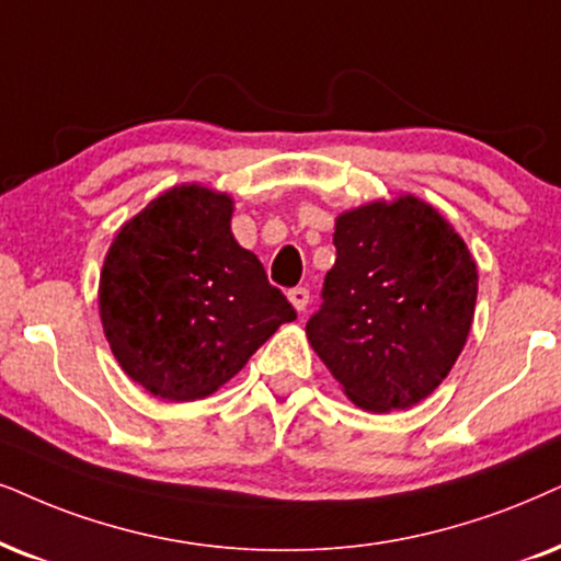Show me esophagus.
<instances>
[{
  "instance_id": "1",
  "label": "esophagus",
  "mask_w": 561,
  "mask_h": 561,
  "mask_svg": "<svg viewBox=\"0 0 561 561\" xmlns=\"http://www.w3.org/2000/svg\"><path fill=\"white\" fill-rule=\"evenodd\" d=\"M287 297H289V302L295 305V310H300V313H302V310L308 308V302H310V289L308 287H293L287 293Z\"/></svg>"
}]
</instances>
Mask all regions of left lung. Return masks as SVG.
Returning <instances> with one entry per match:
<instances>
[{"label":"left lung","mask_w":561,"mask_h":561,"mask_svg":"<svg viewBox=\"0 0 561 561\" xmlns=\"http://www.w3.org/2000/svg\"><path fill=\"white\" fill-rule=\"evenodd\" d=\"M310 346L367 411L409 409L435 391L471 331L479 274L456 230L414 196L344 211Z\"/></svg>","instance_id":"left-lung-1"}]
</instances>
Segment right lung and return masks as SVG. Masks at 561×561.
Wrapping results in <instances>:
<instances>
[{"label": "right lung", "instance_id": "right-lung-1", "mask_svg": "<svg viewBox=\"0 0 561 561\" xmlns=\"http://www.w3.org/2000/svg\"><path fill=\"white\" fill-rule=\"evenodd\" d=\"M230 196L179 186L129 219L101 272V321L118 365L165 401H196L240 373L297 313L230 230Z\"/></svg>", "mask_w": 561, "mask_h": 561}]
</instances>
